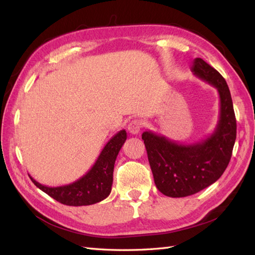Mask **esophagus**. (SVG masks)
Listing matches in <instances>:
<instances>
[{
	"mask_svg": "<svg viewBox=\"0 0 255 255\" xmlns=\"http://www.w3.org/2000/svg\"><path fill=\"white\" fill-rule=\"evenodd\" d=\"M142 128V123L141 121H139V119H133L128 125V131L132 133V134H137L140 132Z\"/></svg>",
	"mask_w": 255,
	"mask_h": 255,
	"instance_id": "34e87169",
	"label": "esophagus"
}]
</instances>
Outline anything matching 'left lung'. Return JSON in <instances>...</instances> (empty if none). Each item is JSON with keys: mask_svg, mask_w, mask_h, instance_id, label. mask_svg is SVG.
<instances>
[{"mask_svg": "<svg viewBox=\"0 0 255 255\" xmlns=\"http://www.w3.org/2000/svg\"><path fill=\"white\" fill-rule=\"evenodd\" d=\"M192 72L217 89L219 121L214 132L191 144H183L152 131L142 140L156 188L169 197H186L208 187L228 166L237 137V122L226 80L203 59L193 61Z\"/></svg>", "mask_w": 255, "mask_h": 255, "instance_id": "1", "label": "left lung"}]
</instances>
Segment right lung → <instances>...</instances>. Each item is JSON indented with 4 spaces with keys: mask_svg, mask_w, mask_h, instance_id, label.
Returning a JSON list of instances; mask_svg holds the SVG:
<instances>
[{
    "mask_svg": "<svg viewBox=\"0 0 255 255\" xmlns=\"http://www.w3.org/2000/svg\"><path fill=\"white\" fill-rule=\"evenodd\" d=\"M126 139L127 132L125 129L118 131L106 143L90 171L73 183L49 187L38 183L31 176L30 180L42 192L63 205L88 206L100 203L111 194L114 164Z\"/></svg>",
    "mask_w": 255,
    "mask_h": 255,
    "instance_id": "1",
    "label": "right lung"
}]
</instances>
